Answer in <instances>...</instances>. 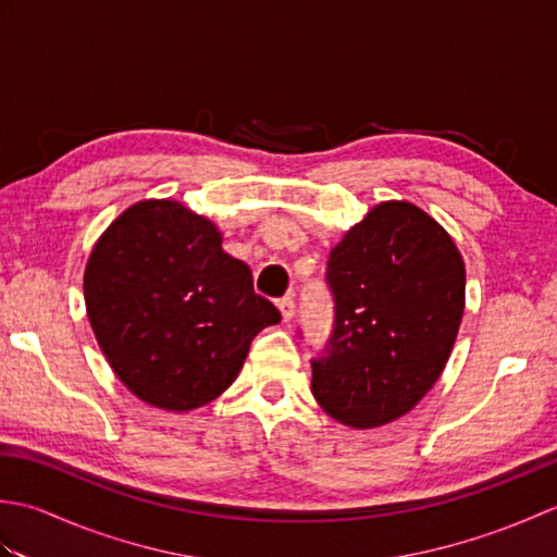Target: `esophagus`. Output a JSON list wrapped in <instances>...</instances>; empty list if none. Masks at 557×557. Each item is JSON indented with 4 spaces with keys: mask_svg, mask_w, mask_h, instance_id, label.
Instances as JSON below:
<instances>
[{
    "mask_svg": "<svg viewBox=\"0 0 557 557\" xmlns=\"http://www.w3.org/2000/svg\"><path fill=\"white\" fill-rule=\"evenodd\" d=\"M277 309H280V313H282V321L289 323L292 318H294V309H297V306H294V299H292V297H282V299L277 301Z\"/></svg>",
    "mask_w": 557,
    "mask_h": 557,
    "instance_id": "34e87169",
    "label": "esophagus"
}]
</instances>
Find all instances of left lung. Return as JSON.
<instances>
[{"label": "left lung", "instance_id": "left-lung-1", "mask_svg": "<svg viewBox=\"0 0 557 557\" xmlns=\"http://www.w3.org/2000/svg\"><path fill=\"white\" fill-rule=\"evenodd\" d=\"M333 333L311 359L330 417L375 429L417 407L441 377L465 313V263L423 210L375 206L330 251Z\"/></svg>", "mask_w": 557, "mask_h": 557}]
</instances>
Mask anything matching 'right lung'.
<instances>
[{
	"mask_svg": "<svg viewBox=\"0 0 557 557\" xmlns=\"http://www.w3.org/2000/svg\"><path fill=\"white\" fill-rule=\"evenodd\" d=\"M86 309L116 377L152 407H203L239 375L280 311L253 292L244 260L210 220L174 200L122 212L92 248Z\"/></svg>",
	"mask_w": 557,
	"mask_h": 557,
	"instance_id": "1",
	"label": "right lung"
}]
</instances>
